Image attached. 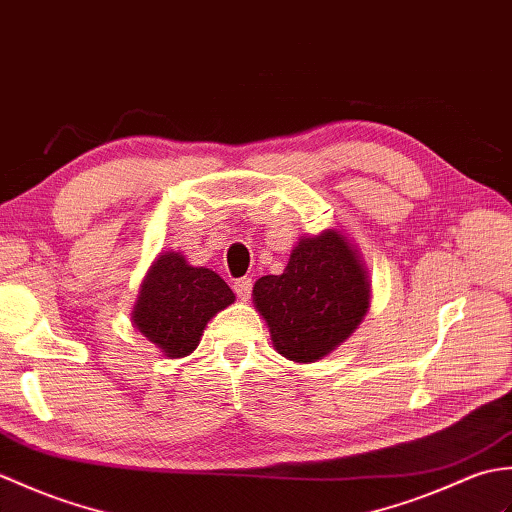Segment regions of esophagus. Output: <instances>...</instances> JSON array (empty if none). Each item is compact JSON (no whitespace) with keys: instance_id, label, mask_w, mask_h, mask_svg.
<instances>
[{"instance_id":"34e87169","label":"esophagus","mask_w":512,"mask_h":512,"mask_svg":"<svg viewBox=\"0 0 512 512\" xmlns=\"http://www.w3.org/2000/svg\"><path fill=\"white\" fill-rule=\"evenodd\" d=\"M232 289H234V293H236L241 300H249V295H252V278L236 280L234 285H232Z\"/></svg>"}]
</instances>
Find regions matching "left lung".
Masks as SVG:
<instances>
[{
  "label": "left lung",
  "instance_id": "obj_1",
  "mask_svg": "<svg viewBox=\"0 0 512 512\" xmlns=\"http://www.w3.org/2000/svg\"><path fill=\"white\" fill-rule=\"evenodd\" d=\"M252 295L280 355L311 363L361 324L370 309V280L348 236L324 230L300 238L285 274L258 278Z\"/></svg>",
  "mask_w": 512,
  "mask_h": 512
}]
</instances>
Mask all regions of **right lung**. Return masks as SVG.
<instances>
[{
	"label": "right lung",
	"instance_id": "obj_1",
	"mask_svg": "<svg viewBox=\"0 0 512 512\" xmlns=\"http://www.w3.org/2000/svg\"><path fill=\"white\" fill-rule=\"evenodd\" d=\"M225 280L206 267H192L179 252L157 256L142 280L133 324L166 357H186L201 342L203 328L234 302Z\"/></svg>",
	"mask_w": 512,
	"mask_h": 512
}]
</instances>
